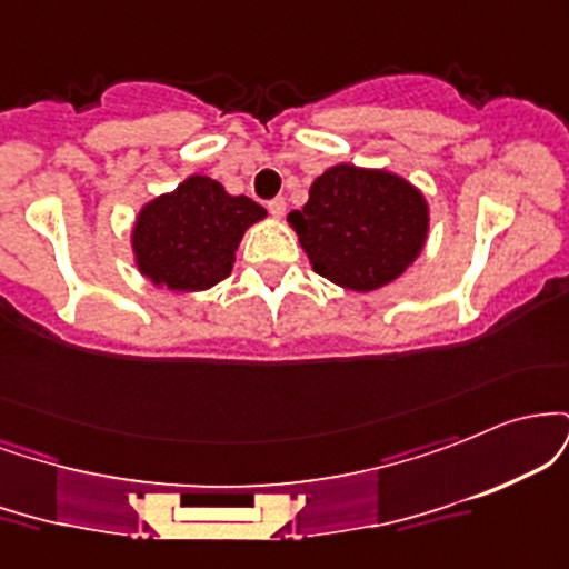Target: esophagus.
I'll list each match as a JSON object with an SVG mask.
<instances>
[{
  "label": "esophagus",
  "mask_w": 569,
  "mask_h": 569,
  "mask_svg": "<svg viewBox=\"0 0 569 569\" xmlns=\"http://www.w3.org/2000/svg\"><path fill=\"white\" fill-rule=\"evenodd\" d=\"M267 211H270L272 217L280 219L286 213V200L283 198H272L270 202H267Z\"/></svg>",
  "instance_id": "esophagus-1"
}]
</instances>
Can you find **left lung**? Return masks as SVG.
I'll list each match as a JSON object with an SVG mask.
<instances>
[{
	"mask_svg": "<svg viewBox=\"0 0 569 569\" xmlns=\"http://www.w3.org/2000/svg\"><path fill=\"white\" fill-rule=\"evenodd\" d=\"M289 221L318 276L375 291L422 251L428 206L401 176L335 166L312 181L310 200Z\"/></svg>",
	"mask_w": 569,
	"mask_h": 569,
	"instance_id": "obj_1",
	"label": "left lung"
}]
</instances>
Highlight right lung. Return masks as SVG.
Listing matches in <instances>:
<instances>
[{"mask_svg": "<svg viewBox=\"0 0 569 569\" xmlns=\"http://www.w3.org/2000/svg\"><path fill=\"white\" fill-rule=\"evenodd\" d=\"M264 208L224 192L208 176H189L139 213L133 251L139 270L173 291H202L230 276L240 238Z\"/></svg>", "mask_w": 569, "mask_h": 569, "instance_id": "1", "label": "right lung"}]
</instances>
